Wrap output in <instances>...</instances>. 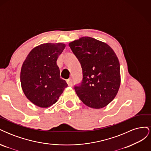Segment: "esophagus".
<instances>
[{"mask_svg":"<svg viewBox=\"0 0 151 151\" xmlns=\"http://www.w3.org/2000/svg\"><path fill=\"white\" fill-rule=\"evenodd\" d=\"M67 83L68 86H72V80L71 79H68L67 80Z\"/></svg>","mask_w":151,"mask_h":151,"instance_id":"1","label":"esophagus"}]
</instances>
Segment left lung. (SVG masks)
Wrapping results in <instances>:
<instances>
[{
    "label": "left lung",
    "instance_id": "8db88e82",
    "mask_svg": "<svg viewBox=\"0 0 151 151\" xmlns=\"http://www.w3.org/2000/svg\"><path fill=\"white\" fill-rule=\"evenodd\" d=\"M83 69V81L74 86L77 95L86 106L95 109L111 103L120 85L118 57L106 43L85 36L68 44Z\"/></svg>",
    "mask_w": 151,
    "mask_h": 151
}]
</instances>
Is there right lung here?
I'll return each instance as SVG.
<instances>
[{
  "label": "right lung",
  "mask_w": 151,
  "mask_h": 151,
  "mask_svg": "<svg viewBox=\"0 0 151 151\" xmlns=\"http://www.w3.org/2000/svg\"><path fill=\"white\" fill-rule=\"evenodd\" d=\"M63 43H44L34 48L27 56L21 70L22 91L29 101L41 108L55 103L67 87L60 78L57 65Z\"/></svg>",
  "instance_id": "obj_1"
}]
</instances>
